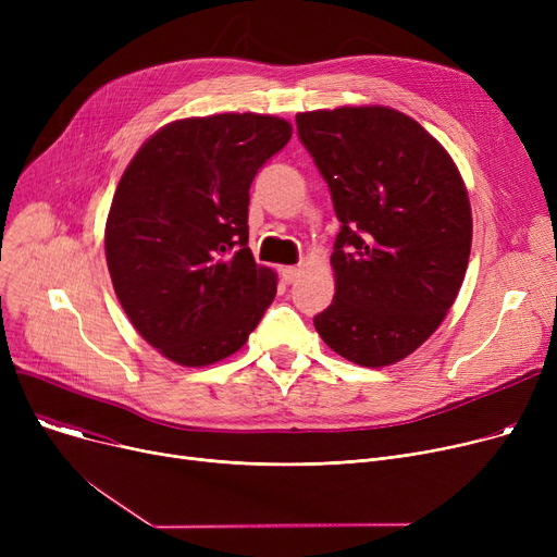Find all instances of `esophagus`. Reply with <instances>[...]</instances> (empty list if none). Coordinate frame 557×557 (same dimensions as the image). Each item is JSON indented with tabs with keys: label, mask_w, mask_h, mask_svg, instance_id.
Returning <instances> with one entry per match:
<instances>
[{
	"label": "esophagus",
	"mask_w": 557,
	"mask_h": 557,
	"mask_svg": "<svg viewBox=\"0 0 557 557\" xmlns=\"http://www.w3.org/2000/svg\"><path fill=\"white\" fill-rule=\"evenodd\" d=\"M280 275H282L284 284H294L298 280L300 271L296 267H284V269H280Z\"/></svg>",
	"instance_id": "1"
}]
</instances>
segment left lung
<instances>
[{"instance_id": "8db88e82", "label": "left lung", "mask_w": 557, "mask_h": 557, "mask_svg": "<svg viewBox=\"0 0 557 557\" xmlns=\"http://www.w3.org/2000/svg\"><path fill=\"white\" fill-rule=\"evenodd\" d=\"M296 124L341 221L336 294L313 325L347 361L397 363L441 327L470 261L460 173L441 141L393 108L300 112Z\"/></svg>"}]
</instances>
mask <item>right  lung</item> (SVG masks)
<instances>
[{
    "label": "right lung",
    "instance_id": "1",
    "mask_svg": "<svg viewBox=\"0 0 557 557\" xmlns=\"http://www.w3.org/2000/svg\"><path fill=\"white\" fill-rule=\"evenodd\" d=\"M290 139L271 114L191 116L141 144L114 191L106 259L146 343L187 368L237 352L277 294L248 248L257 171Z\"/></svg>",
    "mask_w": 557,
    "mask_h": 557
}]
</instances>
